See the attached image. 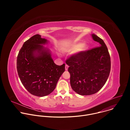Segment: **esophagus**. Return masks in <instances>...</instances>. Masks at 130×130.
Returning <instances> with one entry per match:
<instances>
[{
	"label": "esophagus",
	"mask_w": 130,
	"mask_h": 130,
	"mask_svg": "<svg viewBox=\"0 0 130 130\" xmlns=\"http://www.w3.org/2000/svg\"><path fill=\"white\" fill-rule=\"evenodd\" d=\"M68 66L67 65V64H66L65 65V70H67V69H68Z\"/></svg>",
	"instance_id": "34e87169"
}]
</instances>
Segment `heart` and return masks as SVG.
Wrapping results in <instances>:
<instances>
[{"instance_id":"b5f03b06","label":"heart","mask_w":130,"mask_h":130,"mask_svg":"<svg viewBox=\"0 0 130 130\" xmlns=\"http://www.w3.org/2000/svg\"><path fill=\"white\" fill-rule=\"evenodd\" d=\"M87 48V46L85 44L82 45L81 43H78L73 44L67 47H65L62 48V51L63 52H70L76 51H76V52L77 53H80L86 50Z\"/></svg>"}]
</instances>
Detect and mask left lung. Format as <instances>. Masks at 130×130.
<instances>
[{"mask_svg":"<svg viewBox=\"0 0 130 130\" xmlns=\"http://www.w3.org/2000/svg\"><path fill=\"white\" fill-rule=\"evenodd\" d=\"M91 35L99 46L73 54L66 60L69 66L71 88L83 96L99 91L106 83L110 71V58L105 44L96 35Z\"/></svg>","mask_w":130,"mask_h":130,"instance_id":"obj_1","label":"left lung"}]
</instances>
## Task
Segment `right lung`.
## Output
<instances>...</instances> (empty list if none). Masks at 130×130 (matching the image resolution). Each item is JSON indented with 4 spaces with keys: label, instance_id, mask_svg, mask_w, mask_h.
Returning <instances> with one entry per match:
<instances>
[{
    "label": "right lung",
    "instance_id": "1",
    "mask_svg": "<svg viewBox=\"0 0 130 130\" xmlns=\"http://www.w3.org/2000/svg\"><path fill=\"white\" fill-rule=\"evenodd\" d=\"M47 40L36 34L26 41L17 58V70L25 88L33 95L44 97L54 90L65 64H55L49 50L43 45Z\"/></svg>",
    "mask_w": 130,
    "mask_h": 130
}]
</instances>
